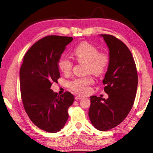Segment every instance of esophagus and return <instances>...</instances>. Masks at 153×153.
Returning <instances> with one entry per match:
<instances>
[{"mask_svg": "<svg viewBox=\"0 0 153 153\" xmlns=\"http://www.w3.org/2000/svg\"><path fill=\"white\" fill-rule=\"evenodd\" d=\"M82 98V97H81V96H76V97H75V99H76V100H81Z\"/></svg>", "mask_w": 153, "mask_h": 153, "instance_id": "obj_1", "label": "esophagus"}]
</instances>
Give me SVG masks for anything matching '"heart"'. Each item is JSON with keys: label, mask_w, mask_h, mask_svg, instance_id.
<instances>
[{"label": "heart", "mask_w": 153, "mask_h": 153, "mask_svg": "<svg viewBox=\"0 0 153 153\" xmlns=\"http://www.w3.org/2000/svg\"><path fill=\"white\" fill-rule=\"evenodd\" d=\"M73 56L79 63H86L88 73L91 72L95 76H101L106 71L110 63V56L105 52H100L94 45L87 42L79 44L73 51ZM73 62L66 57L62 56L58 61L59 70L64 74H69L73 68ZM94 82L90 77L77 78L68 84L71 89L74 92L84 94L89 91V86Z\"/></svg>", "instance_id": "heart-1"}]
</instances>
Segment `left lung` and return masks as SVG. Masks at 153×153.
Wrapping results in <instances>:
<instances>
[{"mask_svg":"<svg viewBox=\"0 0 153 153\" xmlns=\"http://www.w3.org/2000/svg\"><path fill=\"white\" fill-rule=\"evenodd\" d=\"M109 49L110 63L103 83L108 94L105 100L92 96L89 117L99 131L114 128L127 117L136 95L138 76L135 62L128 48L119 39L101 35Z\"/></svg>","mask_w":153,"mask_h":153,"instance_id":"8db88e82","label":"left lung"}]
</instances>
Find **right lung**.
I'll return each instance as SVG.
<instances>
[{"label": "right lung", "instance_id": "obj_1", "mask_svg": "<svg viewBox=\"0 0 153 153\" xmlns=\"http://www.w3.org/2000/svg\"><path fill=\"white\" fill-rule=\"evenodd\" d=\"M72 37L50 35L33 45L23 57L19 77L21 100L35 125L50 133L60 131L69 118L74 97L69 91L57 95L50 89L60 78L58 61Z\"/></svg>", "mask_w": 153, "mask_h": 153}]
</instances>
